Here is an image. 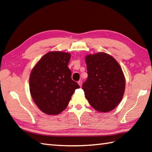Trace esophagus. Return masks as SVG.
Instances as JSON below:
<instances>
[{"label":"esophagus","mask_w":152,"mask_h":152,"mask_svg":"<svg viewBox=\"0 0 152 152\" xmlns=\"http://www.w3.org/2000/svg\"><path fill=\"white\" fill-rule=\"evenodd\" d=\"M78 83L79 86H80V87H82V80H79V81L78 82Z\"/></svg>","instance_id":"1"}]
</instances>
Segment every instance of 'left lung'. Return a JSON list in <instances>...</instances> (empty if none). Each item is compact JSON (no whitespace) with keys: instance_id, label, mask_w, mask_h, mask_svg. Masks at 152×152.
Returning <instances> with one entry per match:
<instances>
[{"instance_id":"left-lung-1","label":"left lung","mask_w":152,"mask_h":152,"mask_svg":"<svg viewBox=\"0 0 152 152\" xmlns=\"http://www.w3.org/2000/svg\"><path fill=\"white\" fill-rule=\"evenodd\" d=\"M88 78L82 88L89 103L96 110L114 109L123 98L125 80L121 66L114 57L100 52L86 57Z\"/></svg>"}]
</instances>
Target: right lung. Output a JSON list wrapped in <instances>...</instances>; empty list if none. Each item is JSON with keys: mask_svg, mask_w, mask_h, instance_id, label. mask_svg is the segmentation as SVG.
Segmentation results:
<instances>
[{"mask_svg": "<svg viewBox=\"0 0 152 152\" xmlns=\"http://www.w3.org/2000/svg\"><path fill=\"white\" fill-rule=\"evenodd\" d=\"M70 54L61 51L48 52L31 71L30 92L35 104L49 115L59 114L65 109L78 83L71 78L68 67Z\"/></svg>", "mask_w": 152, "mask_h": 152, "instance_id": "obj_1", "label": "right lung"}]
</instances>
